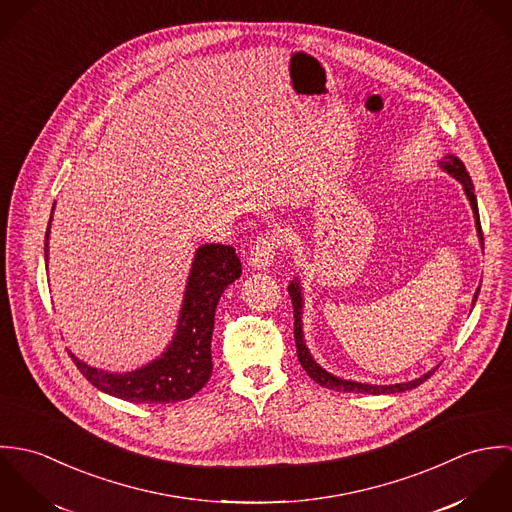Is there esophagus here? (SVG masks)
<instances>
[{
    "label": "esophagus",
    "instance_id": "34e87169",
    "mask_svg": "<svg viewBox=\"0 0 512 512\" xmlns=\"http://www.w3.org/2000/svg\"><path fill=\"white\" fill-rule=\"evenodd\" d=\"M278 238L276 234H262L254 246L250 248V256H248V264L252 268H268L274 258H276V252H278Z\"/></svg>",
    "mask_w": 512,
    "mask_h": 512
}]
</instances>
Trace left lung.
Here are the masks:
<instances>
[{"instance_id": "obj_1", "label": "left lung", "mask_w": 512, "mask_h": 512, "mask_svg": "<svg viewBox=\"0 0 512 512\" xmlns=\"http://www.w3.org/2000/svg\"><path fill=\"white\" fill-rule=\"evenodd\" d=\"M441 167L453 175L465 189L467 193V199L471 203V209H473V215H475V224H477V232H479V240H481V246H483V230H481V220H479V209H477V197H475V189H473V183H471V177L463 165V161L455 155H447L445 161H441ZM290 297H292L293 305V339H295V349H297V359L303 366V370L323 388H331V390H337V392H357V394H394V392H406V390H412L416 386H420L422 382H426L434 372L436 368H432L430 372H426L424 376L412 380V382H402V384H390V386H372V384H361V382H353V380H343V378H337L333 376L331 372L323 370L321 366L317 365L307 347H305V341H303V331H301V290H299V282H292L290 288ZM477 295L479 290L475 292L473 297V305L477 301Z\"/></svg>"}]
</instances>
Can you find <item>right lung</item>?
I'll list each match as a JSON object with an SVG mask.
<instances>
[{"label":"right lung","mask_w":512,"mask_h":512,"mask_svg":"<svg viewBox=\"0 0 512 512\" xmlns=\"http://www.w3.org/2000/svg\"><path fill=\"white\" fill-rule=\"evenodd\" d=\"M53 219V213H51ZM45 234V260L49 254ZM242 274L236 250L226 244H205L197 250L175 339L153 363L126 374H110L84 365L71 355L82 376L98 390L136 404H171L195 396L211 378V339L220 295Z\"/></svg>","instance_id":"1"}]
</instances>
